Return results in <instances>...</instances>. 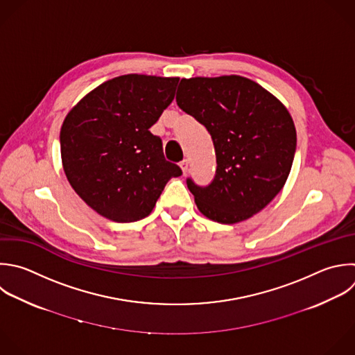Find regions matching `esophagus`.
Wrapping results in <instances>:
<instances>
[{
	"label": "esophagus",
	"instance_id": "34e87169",
	"mask_svg": "<svg viewBox=\"0 0 355 355\" xmlns=\"http://www.w3.org/2000/svg\"><path fill=\"white\" fill-rule=\"evenodd\" d=\"M180 168H182L183 173L186 175V173L189 172V159H183V161L180 162Z\"/></svg>",
	"mask_w": 355,
	"mask_h": 355
}]
</instances>
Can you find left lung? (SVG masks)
<instances>
[{"label": "left lung", "mask_w": 355, "mask_h": 355, "mask_svg": "<svg viewBox=\"0 0 355 355\" xmlns=\"http://www.w3.org/2000/svg\"><path fill=\"white\" fill-rule=\"evenodd\" d=\"M176 103L212 137L216 171L212 182L186 183L201 214L237 223L265 208L290 173L297 135L284 105L241 76L182 79Z\"/></svg>", "instance_id": "1"}]
</instances>
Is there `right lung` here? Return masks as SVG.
I'll use <instances>...</instances> for the list:
<instances>
[{"label":"right lung","instance_id":"1","mask_svg":"<svg viewBox=\"0 0 355 355\" xmlns=\"http://www.w3.org/2000/svg\"><path fill=\"white\" fill-rule=\"evenodd\" d=\"M178 78L123 75L89 93L61 128L65 175L79 197L115 222L150 215L182 169L148 129L173 101Z\"/></svg>","mask_w":355,"mask_h":355}]
</instances>
